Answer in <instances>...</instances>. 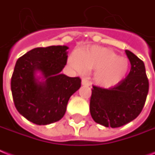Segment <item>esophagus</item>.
Instances as JSON below:
<instances>
[{
	"label": "esophagus",
	"instance_id": "34e87169",
	"mask_svg": "<svg viewBox=\"0 0 155 155\" xmlns=\"http://www.w3.org/2000/svg\"><path fill=\"white\" fill-rule=\"evenodd\" d=\"M81 83L82 85H84V86H89V85H90V83H89L88 80H87L86 79H83Z\"/></svg>",
	"mask_w": 155,
	"mask_h": 155
}]
</instances>
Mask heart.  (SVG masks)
Returning <instances> with one entry per match:
<instances>
[{
  "mask_svg": "<svg viewBox=\"0 0 155 155\" xmlns=\"http://www.w3.org/2000/svg\"><path fill=\"white\" fill-rule=\"evenodd\" d=\"M70 64L77 71L95 69V82L105 87L115 86L123 81L129 69L127 58L118 56L112 50L97 46L85 48L78 56H72Z\"/></svg>",
  "mask_w": 155,
  "mask_h": 155,
  "instance_id": "heart-1",
  "label": "heart"
}]
</instances>
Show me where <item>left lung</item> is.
Listing matches in <instances>:
<instances>
[{
    "mask_svg": "<svg viewBox=\"0 0 155 155\" xmlns=\"http://www.w3.org/2000/svg\"><path fill=\"white\" fill-rule=\"evenodd\" d=\"M125 52L131 65L127 76L110 88L92 86L91 89V115L95 123L106 127H119L136 119L149 91L143 61L129 50Z\"/></svg>",
    "mask_w": 155,
    "mask_h": 155,
    "instance_id": "left-lung-1",
    "label": "left lung"
}]
</instances>
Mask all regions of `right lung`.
Here are the masks:
<instances>
[{"instance_id": "1", "label": "right lung", "mask_w": 155, "mask_h": 155, "mask_svg": "<svg viewBox=\"0 0 155 155\" xmlns=\"http://www.w3.org/2000/svg\"><path fill=\"white\" fill-rule=\"evenodd\" d=\"M67 46L36 48L17 60L11 79V91L18 112L36 125L59 121L69 99L81 86L80 77L60 71L67 64ZM40 71L43 79L35 74Z\"/></svg>"}]
</instances>
